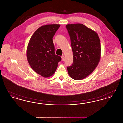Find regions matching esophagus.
<instances>
[{"mask_svg":"<svg viewBox=\"0 0 123 123\" xmlns=\"http://www.w3.org/2000/svg\"><path fill=\"white\" fill-rule=\"evenodd\" d=\"M62 60L63 61H64V60H65V57H64V56H62Z\"/></svg>","mask_w":123,"mask_h":123,"instance_id":"esophagus-1","label":"esophagus"}]
</instances>
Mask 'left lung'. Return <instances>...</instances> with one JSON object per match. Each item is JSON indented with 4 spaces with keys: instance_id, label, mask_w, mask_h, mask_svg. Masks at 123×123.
Segmentation results:
<instances>
[{
    "instance_id": "obj_1",
    "label": "left lung",
    "mask_w": 123,
    "mask_h": 123,
    "mask_svg": "<svg viewBox=\"0 0 123 123\" xmlns=\"http://www.w3.org/2000/svg\"><path fill=\"white\" fill-rule=\"evenodd\" d=\"M70 37L73 62L67 67L70 76L79 80L89 75L99 64L100 42L98 34L81 24H67Z\"/></svg>"
}]
</instances>
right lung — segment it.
Listing matches in <instances>:
<instances>
[{
    "label": "right lung",
    "instance_id": "right-lung-1",
    "mask_svg": "<svg viewBox=\"0 0 123 123\" xmlns=\"http://www.w3.org/2000/svg\"><path fill=\"white\" fill-rule=\"evenodd\" d=\"M59 24H48L37 29L31 36L27 50L28 62L32 69L45 77L52 76L61 60L55 54L53 41Z\"/></svg>",
    "mask_w": 123,
    "mask_h": 123
}]
</instances>
